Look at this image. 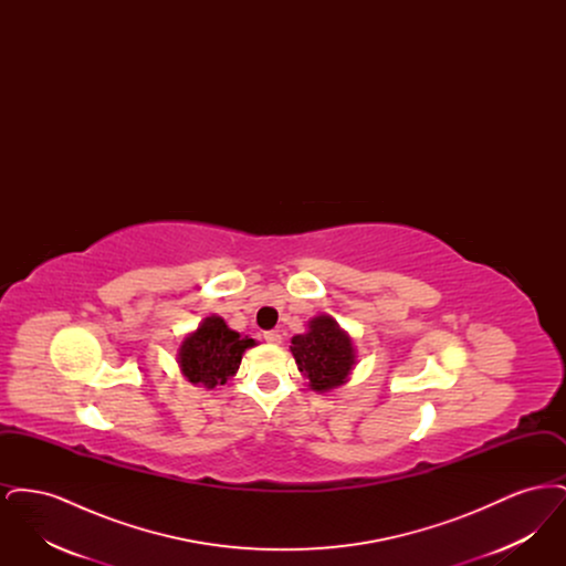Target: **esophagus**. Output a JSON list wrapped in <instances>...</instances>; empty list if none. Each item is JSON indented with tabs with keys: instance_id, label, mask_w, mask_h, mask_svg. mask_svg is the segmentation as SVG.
<instances>
[{
	"instance_id": "34e87169",
	"label": "esophagus",
	"mask_w": 566,
	"mask_h": 566,
	"mask_svg": "<svg viewBox=\"0 0 566 566\" xmlns=\"http://www.w3.org/2000/svg\"><path fill=\"white\" fill-rule=\"evenodd\" d=\"M263 337H265V342H268V344H273V346L282 344V333H280V331H265V333H263Z\"/></svg>"
}]
</instances>
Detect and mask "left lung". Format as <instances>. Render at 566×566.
Segmentation results:
<instances>
[{"instance_id":"left-lung-1","label":"left lung","mask_w":566,"mask_h":566,"mask_svg":"<svg viewBox=\"0 0 566 566\" xmlns=\"http://www.w3.org/2000/svg\"><path fill=\"white\" fill-rule=\"evenodd\" d=\"M291 352L298 371L316 392L344 386L356 363L350 335L326 314L312 318L307 331L291 339Z\"/></svg>"}]
</instances>
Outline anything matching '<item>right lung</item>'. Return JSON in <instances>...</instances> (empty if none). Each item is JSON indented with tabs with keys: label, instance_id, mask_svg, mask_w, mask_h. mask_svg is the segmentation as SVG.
Masks as SVG:
<instances>
[{
	"label": "right lung",
	"instance_id": "add662e5",
	"mask_svg": "<svg viewBox=\"0 0 566 566\" xmlns=\"http://www.w3.org/2000/svg\"><path fill=\"white\" fill-rule=\"evenodd\" d=\"M252 346H256L254 339L231 331L220 316H208L195 333L185 337L178 350V365L190 384L212 390L238 374L243 352Z\"/></svg>",
	"mask_w": 566,
	"mask_h": 566
}]
</instances>
